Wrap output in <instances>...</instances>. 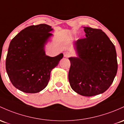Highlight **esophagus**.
Listing matches in <instances>:
<instances>
[{"label": "esophagus", "mask_w": 124, "mask_h": 124, "mask_svg": "<svg viewBox=\"0 0 124 124\" xmlns=\"http://www.w3.org/2000/svg\"><path fill=\"white\" fill-rule=\"evenodd\" d=\"M70 56H71V54L69 52H64V57H65V58H68Z\"/></svg>", "instance_id": "34e87169"}]
</instances>
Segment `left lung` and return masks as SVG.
Returning <instances> with one entry per match:
<instances>
[{
  "instance_id": "obj_1",
  "label": "left lung",
  "mask_w": 124,
  "mask_h": 124,
  "mask_svg": "<svg viewBox=\"0 0 124 124\" xmlns=\"http://www.w3.org/2000/svg\"><path fill=\"white\" fill-rule=\"evenodd\" d=\"M86 38L73 43L77 57L69 58L72 89L92 96L104 93L114 81L118 69L115 47L101 29L84 27Z\"/></svg>"
}]
</instances>
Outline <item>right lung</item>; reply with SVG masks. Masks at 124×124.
Returning a JSON list of instances; mask_svg holds the SVG:
<instances>
[{
	"mask_svg": "<svg viewBox=\"0 0 124 124\" xmlns=\"http://www.w3.org/2000/svg\"><path fill=\"white\" fill-rule=\"evenodd\" d=\"M51 26L32 25L13 38L6 59L7 73L12 84L25 93H35L47 85L51 72L63 57L46 55L45 46L52 36Z\"/></svg>",
	"mask_w": 124,
	"mask_h": 124,
	"instance_id": "1",
	"label": "right lung"
}]
</instances>
